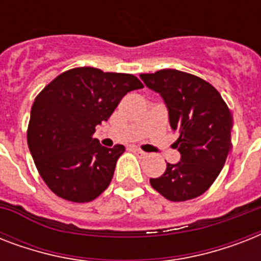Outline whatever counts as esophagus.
I'll return each instance as SVG.
<instances>
[{"label":"esophagus","mask_w":261,"mask_h":261,"mask_svg":"<svg viewBox=\"0 0 261 261\" xmlns=\"http://www.w3.org/2000/svg\"><path fill=\"white\" fill-rule=\"evenodd\" d=\"M133 151H134L135 154L141 155V157H145V155H146V153L143 150H141V149H138V147H133Z\"/></svg>","instance_id":"1"}]
</instances>
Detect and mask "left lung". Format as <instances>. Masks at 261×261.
<instances>
[{
    "mask_svg": "<svg viewBox=\"0 0 261 261\" xmlns=\"http://www.w3.org/2000/svg\"><path fill=\"white\" fill-rule=\"evenodd\" d=\"M139 77L163 97L181 154L160 177L150 178L151 187L172 202L198 198L218 177L230 150V111L218 90L194 74L164 69Z\"/></svg>",
    "mask_w": 261,
    "mask_h": 261,
    "instance_id": "left-lung-1",
    "label": "left lung"
}]
</instances>
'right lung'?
I'll return each instance as SVG.
<instances>
[{"mask_svg":"<svg viewBox=\"0 0 261 261\" xmlns=\"http://www.w3.org/2000/svg\"><path fill=\"white\" fill-rule=\"evenodd\" d=\"M143 88L135 75L75 67L59 74L36 96L27 141L39 173L55 195L90 202L106 191L123 145L112 149L93 138L124 94Z\"/></svg>","mask_w":261,"mask_h":261,"instance_id":"right-lung-1","label":"right lung"}]
</instances>
